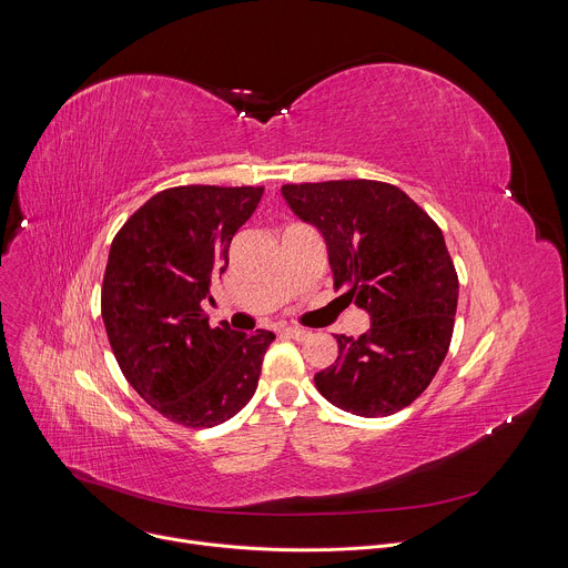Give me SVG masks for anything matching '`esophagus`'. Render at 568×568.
Here are the masks:
<instances>
[{"label":"esophagus","mask_w":568,"mask_h":568,"mask_svg":"<svg viewBox=\"0 0 568 568\" xmlns=\"http://www.w3.org/2000/svg\"><path fill=\"white\" fill-rule=\"evenodd\" d=\"M283 335H287L290 339H296V342H305V339H310V331H305V328H294V326H290V328H283Z\"/></svg>","instance_id":"esophagus-1"}]
</instances>
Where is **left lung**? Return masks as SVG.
<instances>
[{
    "mask_svg": "<svg viewBox=\"0 0 568 568\" xmlns=\"http://www.w3.org/2000/svg\"><path fill=\"white\" fill-rule=\"evenodd\" d=\"M292 213L328 250L335 287L371 316L355 337L335 335V364L314 375L342 412L390 416L429 386L440 368L458 303V276L438 224L397 186L371 180L285 184Z\"/></svg>",
    "mask_w": 568,
    "mask_h": 568,
    "instance_id": "8db88e82",
    "label": "left lung"
}]
</instances>
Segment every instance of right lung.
Listing matches in <instances>:
<instances>
[{
  "instance_id": "1",
  "label": "right lung",
  "mask_w": 568,
  "mask_h": 568,
  "mask_svg": "<svg viewBox=\"0 0 568 568\" xmlns=\"http://www.w3.org/2000/svg\"><path fill=\"white\" fill-rule=\"evenodd\" d=\"M261 197V186L166 189L112 240L101 290L108 339L130 386L171 423L215 427L256 393L274 333L211 328L202 301Z\"/></svg>"
}]
</instances>
